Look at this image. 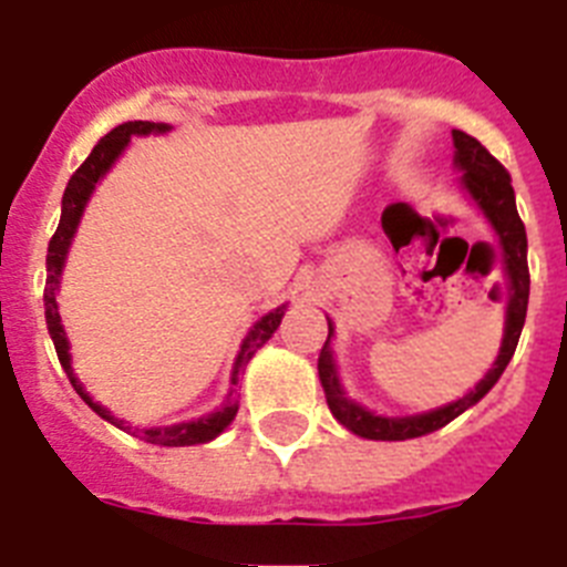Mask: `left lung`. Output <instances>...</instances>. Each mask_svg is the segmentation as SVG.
I'll use <instances>...</instances> for the list:
<instances>
[{"label": "left lung", "mask_w": 567, "mask_h": 567, "mask_svg": "<svg viewBox=\"0 0 567 567\" xmlns=\"http://www.w3.org/2000/svg\"><path fill=\"white\" fill-rule=\"evenodd\" d=\"M454 164L463 169V187L468 189L471 198L480 204L491 227L497 229L499 244H503V258H505V275H508V318H505V338L499 346L497 363L477 383L474 392L460 398L457 403H449L434 412L414 414V417H378V414L365 412L363 405L346 400L343 389L338 383V372H334V360L329 352V338H332V323H329V338L320 349L318 358V374L327 392L329 412L334 414L338 423H343L349 432L365 440H412L432 434L443 429L445 423H452L454 417L483 400L491 392V385L497 383L499 374L505 372L508 360L514 358V349L523 334L525 312H528V289H530V275H528V238H525V224L517 213V202H514V187H511V175L503 164L474 138V135L454 130Z\"/></svg>", "instance_id": "8db88e82"}]
</instances>
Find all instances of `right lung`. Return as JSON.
Returning <instances> with one entry per match:
<instances>
[{
  "mask_svg": "<svg viewBox=\"0 0 567 567\" xmlns=\"http://www.w3.org/2000/svg\"><path fill=\"white\" fill-rule=\"evenodd\" d=\"M164 124H153V122H124L118 127L110 130L104 135L102 142L96 147L90 150V155L84 158L82 167L76 173L70 175L68 189H64V198H62V221H59L56 233L50 238L48 244V284H44V318H48V329H50V338H53V346H56V354H59V363H62L64 374L70 378L73 389L79 392V398L99 414V417L110 420L115 423L118 429H124L127 434L133 437L144 440V443H153V445H198V443H207V440L218 437V434L227 429L229 423L235 420L238 414V398L235 392H229L227 403H224L221 412L209 414V417L202 420H193V423H178V425H167V429H133V425H124L122 420H115L107 409H102L99 403L90 400V394L84 392L79 378L73 374V365H70V352H68V338H64V329H62V318H59V307H56V287H59V275H62L64 267V255H68L70 240H73V233L79 227V218L84 213V204H87L90 193L96 187V182L102 178L104 173L110 169V164L122 155V150L127 147L130 135L133 133H164ZM280 318H284V307H278L275 312L264 315L252 327V332L247 334L244 346H240L238 360H235V372H233V385L238 383V372L240 365L247 363L255 352H258L260 346L267 343L272 338L275 329L280 327Z\"/></svg>",
  "mask_w": 567,
  "mask_h": 567,
  "instance_id": "1",
  "label": "right lung"
}]
</instances>
